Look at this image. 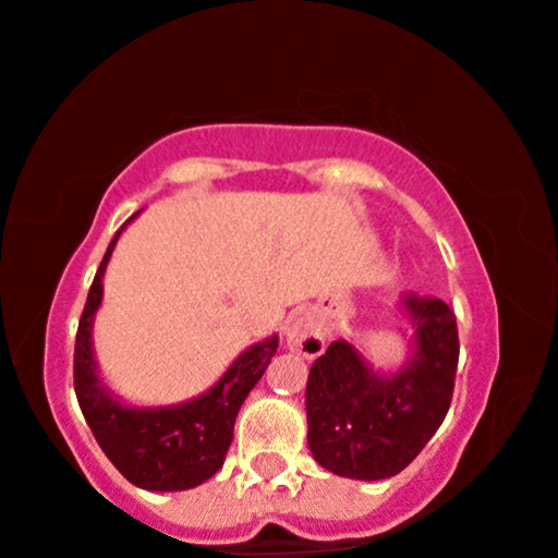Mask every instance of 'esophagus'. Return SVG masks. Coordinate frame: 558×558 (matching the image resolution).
<instances>
[{
  "mask_svg": "<svg viewBox=\"0 0 558 558\" xmlns=\"http://www.w3.org/2000/svg\"><path fill=\"white\" fill-rule=\"evenodd\" d=\"M286 348L299 352L306 361H314L324 352V331L312 316H301L286 331Z\"/></svg>",
  "mask_w": 558,
  "mask_h": 558,
  "instance_id": "34e87169",
  "label": "esophagus"
}]
</instances>
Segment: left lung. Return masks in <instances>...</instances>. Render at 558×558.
Wrapping results in <instances>:
<instances>
[{
  "mask_svg": "<svg viewBox=\"0 0 558 558\" xmlns=\"http://www.w3.org/2000/svg\"><path fill=\"white\" fill-rule=\"evenodd\" d=\"M409 337L407 361L380 371L355 342L335 340L316 357L306 384L308 448L331 474L361 482L404 471L446 420L458 368L456 314L440 299L399 301Z\"/></svg>",
  "mask_w": 558,
  "mask_h": 558,
  "instance_id": "obj_1",
  "label": "left lung"
}]
</instances>
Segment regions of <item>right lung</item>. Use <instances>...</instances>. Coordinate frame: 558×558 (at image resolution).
<instances>
[{"instance_id": "1", "label": "right lung", "mask_w": 558, "mask_h": 558, "mask_svg": "<svg viewBox=\"0 0 558 558\" xmlns=\"http://www.w3.org/2000/svg\"><path fill=\"white\" fill-rule=\"evenodd\" d=\"M138 214H133L112 236L100 270L92 280L76 331L74 391L102 453L131 484L149 492H182L208 482L223 466L239 409L270 365L278 350V335L246 348L208 391L180 404H125L116 391H110L97 368L92 327L102 303L105 267L110 263L118 236Z\"/></svg>"}]
</instances>
